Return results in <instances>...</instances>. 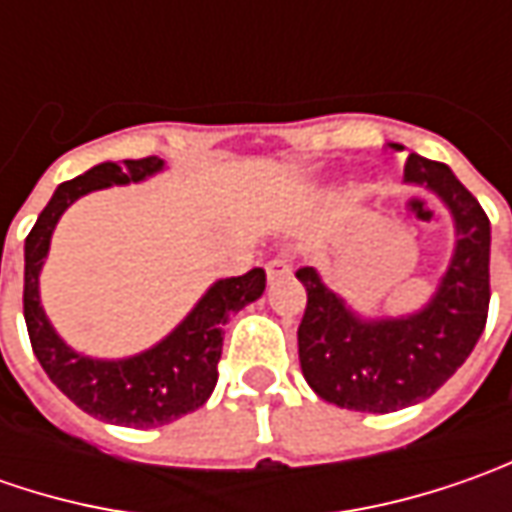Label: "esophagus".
<instances>
[{
  "label": "esophagus",
  "instance_id": "obj_1",
  "mask_svg": "<svg viewBox=\"0 0 512 512\" xmlns=\"http://www.w3.org/2000/svg\"><path fill=\"white\" fill-rule=\"evenodd\" d=\"M290 273H293V259H290V253H282V256H276V259L267 262V279H270V282L285 279Z\"/></svg>",
  "mask_w": 512,
  "mask_h": 512
}]
</instances>
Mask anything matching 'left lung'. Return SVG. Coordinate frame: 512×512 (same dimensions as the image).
I'll use <instances>...</instances> for the list:
<instances>
[{"label":"left lung","instance_id":"1","mask_svg":"<svg viewBox=\"0 0 512 512\" xmlns=\"http://www.w3.org/2000/svg\"><path fill=\"white\" fill-rule=\"evenodd\" d=\"M404 182L433 190L456 222V250L436 296L402 319H362L313 267H299L307 290L299 362L325 402L362 413H393L430 399L473 353L490 307V219L442 162L410 153Z\"/></svg>","mask_w":512,"mask_h":512}]
</instances>
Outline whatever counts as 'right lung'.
<instances>
[{
	"instance_id": "add662e5",
	"label": "right lung",
	"mask_w": 512,
	"mask_h": 512,
	"mask_svg": "<svg viewBox=\"0 0 512 512\" xmlns=\"http://www.w3.org/2000/svg\"><path fill=\"white\" fill-rule=\"evenodd\" d=\"M165 168L159 156L102 162L88 173L62 182L39 213L25 239V325L33 353L70 402L85 413L122 427H159L199 410L210 399L219 379L222 339L233 313L256 302L265 293V270L253 267L245 276L219 279L187 313V319L150 350L105 362L88 359L56 336L45 310L39 305V270L48 256L50 236L59 216L79 196L110 185L142 182Z\"/></svg>"
}]
</instances>
